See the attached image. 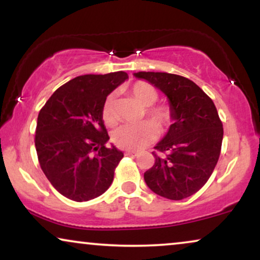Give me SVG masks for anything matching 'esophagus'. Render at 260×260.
<instances>
[{
    "mask_svg": "<svg viewBox=\"0 0 260 260\" xmlns=\"http://www.w3.org/2000/svg\"><path fill=\"white\" fill-rule=\"evenodd\" d=\"M126 154L127 155H131V157H138V155H139V152H137V151H127Z\"/></svg>",
    "mask_w": 260,
    "mask_h": 260,
    "instance_id": "34e87169",
    "label": "esophagus"
}]
</instances>
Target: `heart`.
Masks as SVG:
<instances>
[{
	"mask_svg": "<svg viewBox=\"0 0 260 260\" xmlns=\"http://www.w3.org/2000/svg\"><path fill=\"white\" fill-rule=\"evenodd\" d=\"M129 94L146 107L145 112L150 121L139 124H124L113 133V141L117 147L137 151L155 140L157 134H164L174 122V110L169 105L159 103L158 91L150 83L138 81L129 86ZM101 116L107 126H114L117 121L115 109V96L109 94L103 101ZM152 122L151 123L150 121Z\"/></svg>",
	"mask_w": 260,
	"mask_h": 260,
	"instance_id": "b5f03b06",
	"label": "heart"
}]
</instances>
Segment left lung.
Masks as SVG:
<instances>
[{
	"label": "left lung",
	"mask_w": 260,
	"mask_h": 260,
	"mask_svg": "<svg viewBox=\"0 0 260 260\" xmlns=\"http://www.w3.org/2000/svg\"><path fill=\"white\" fill-rule=\"evenodd\" d=\"M168 96L174 123L155 145L154 165L144 174L148 188L183 200L206 184L219 160L223 127L212 99L190 79L168 72H137Z\"/></svg>",
	"instance_id": "8db88e82"
}]
</instances>
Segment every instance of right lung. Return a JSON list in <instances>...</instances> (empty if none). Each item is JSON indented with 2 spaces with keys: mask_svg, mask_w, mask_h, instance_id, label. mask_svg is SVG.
<instances>
[{
  "mask_svg": "<svg viewBox=\"0 0 260 260\" xmlns=\"http://www.w3.org/2000/svg\"><path fill=\"white\" fill-rule=\"evenodd\" d=\"M123 71L78 76L53 92L40 109L36 148L53 188L76 202L102 195L123 157L109 137L101 109L107 96L126 81Z\"/></svg>",
  "mask_w": 260,
  "mask_h": 260,
  "instance_id": "1",
  "label": "right lung"
}]
</instances>
